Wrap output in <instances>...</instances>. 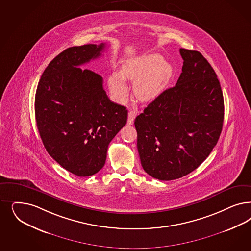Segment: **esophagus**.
<instances>
[{"label":"esophagus","instance_id":"esophagus-1","mask_svg":"<svg viewBox=\"0 0 251 251\" xmlns=\"http://www.w3.org/2000/svg\"><path fill=\"white\" fill-rule=\"evenodd\" d=\"M137 116V112L136 111H133L131 110L128 113V119H127V125H132L134 123V119L136 118Z\"/></svg>","mask_w":251,"mask_h":251}]
</instances>
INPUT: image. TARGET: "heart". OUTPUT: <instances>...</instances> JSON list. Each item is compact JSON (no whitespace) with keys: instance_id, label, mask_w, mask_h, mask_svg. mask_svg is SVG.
Instances as JSON below:
<instances>
[{"instance_id":"heart-1","label":"heart","mask_w":251,"mask_h":251,"mask_svg":"<svg viewBox=\"0 0 251 251\" xmlns=\"http://www.w3.org/2000/svg\"><path fill=\"white\" fill-rule=\"evenodd\" d=\"M172 65L163 61L159 54H150L126 61L121 75L112 74L110 88L118 100H125L128 95V87L125 79L135 81L134 91L140 100L149 101L158 97L168 85L173 75Z\"/></svg>"}]
</instances>
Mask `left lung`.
Masks as SVG:
<instances>
[{
    "label": "left lung",
    "mask_w": 251,
    "mask_h": 251,
    "mask_svg": "<svg viewBox=\"0 0 251 251\" xmlns=\"http://www.w3.org/2000/svg\"><path fill=\"white\" fill-rule=\"evenodd\" d=\"M180 54L184 63L176 86L135 119L141 165L162 181L197 169L217 144L224 123V96L213 68L197 50L181 48Z\"/></svg>",
    "instance_id": "obj_1"
}]
</instances>
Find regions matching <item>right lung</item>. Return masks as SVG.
<instances>
[{
    "label": "right lung",
    "mask_w": 251,
    "mask_h": 251,
    "mask_svg": "<svg viewBox=\"0 0 251 251\" xmlns=\"http://www.w3.org/2000/svg\"><path fill=\"white\" fill-rule=\"evenodd\" d=\"M105 44L66 49L46 67L35 97V116L50 157L85 177L105 164L107 150L126 124V107L110 100L103 79L80 65L100 56Z\"/></svg>",
    "instance_id": "obj_1"
}]
</instances>
